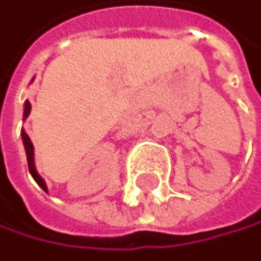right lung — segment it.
Segmentation results:
<instances>
[{
	"label": "right lung",
	"instance_id": "1",
	"mask_svg": "<svg viewBox=\"0 0 261 261\" xmlns=\"http://www.w3.org/2000/svg\"><path fill=\"white\" fill-rule=\"evenodd\" d=\"M31 109H32V105H31V102H25V105H24V118L31 113ZM22 141H24V146H25V154H27V164H29V172L32 174V177H34V180L37 184H39L45 192H47V185H45V182H43V178L37 174V170H35V164H34V146H32V141H31V138H29V135L25 133V132H22Z\"/></svg>",
	"mask_w": 261,
	"mask_h": 261
}]
</instances>
